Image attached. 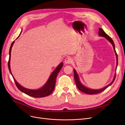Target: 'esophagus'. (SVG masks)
<instances>
[{
    "instance_id": "esophagus-1",
    "label": "esophagus",
    "mask_w": 125,
    "mask_h": 125,
    "mask_svg": "<svg viewBox=\"0 0 125 125\" xmlns=\"http://www.w3.org/2000/svg\"><path fill=\"white\" fill-rule=\"evenodd\" d=\"M72 62H73V59L70 57H66L65 59V61H64V62H65L66 64H70V63H72Z\"/></svg>"
}]
</instances>
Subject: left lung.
<instances>
[{
  "label": "left lung",
  "mask_w": 125,
  "mask_h": 125,
  "mask_svg": "<svg viewBox=\"0 0 125 125\" xmlns=\"http://www.w3.org/2000/svg\"><path fill=\"white\" fill-rule=\"evenodd\" d=\"M99 32H98V34L100 36L104 37V38H105L106 39H107L112 44V45L113 46V48H114V50L115 51V52L116 53V57H117V65H118V57H117V53L116 52V50H115V45H114L113 41L112 40L111 38H110V37L107 34L105 33V32L103 30V29L99 28ZM73 73H74L75 81L76 84V85H77V86L78 87V89H79L80 91L83 92V93H85V94H89V95L97 94H99V93H101V92H102L103 91L105 90L107 88V87H108L110 85H111L113 83L114 81L115 80V77H116V74H115V77L114 78V79L112 81V82L111 83H110L109 85H108L107 86H106L105 87H104L103 89H100V90H93V89H89V88H87V87H86L84 86L83 85L80 83V82L79 81V77H78L77 73H76V71L75 70H73Z\"/></svg>",
  "instance_id": "1"
}]
</instances>
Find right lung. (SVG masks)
Returning a JSON list of instances; mask_svg holds the SVG:
<instances>
[{
    "mask_svg": "<svg viewBox=\"0 0 125 125\" xmlns=\"http://www.w3.org/2000/svg\"><path fill=\"white\" fill-rule=\"evenodd\" d=\"M20 36V35H19ZM14 41L11 44V45L10 46V50H9V59L8 61V68L10 73L12 76V73L10 70V57H11V52L12 47L13 46V45L14 43ZM63 63H60L59 65L57 66V67L55 69L54 71L51 74L49 78L48 79V80L46 82V83L44 85V86H43L42 88L36 90H29L28 89H26L23 87L22 86H21L20 84H19L16 82L15 79L13 77V79L14 80L15 83L17 86V88L19 89L21 92L24 93L25 94L30 96L31 97H33L35 98H39V97H46L47 96H49L50 94L52 93V92L54 90L55 84V80H56V78L59 73L60 71L61 70V68L63 67Z\"/></svg>",
    "mask_w": 125,
    "mask_h": 125,
    "instance_id": "1",
    "label": "right lung"
}]
</instances>
